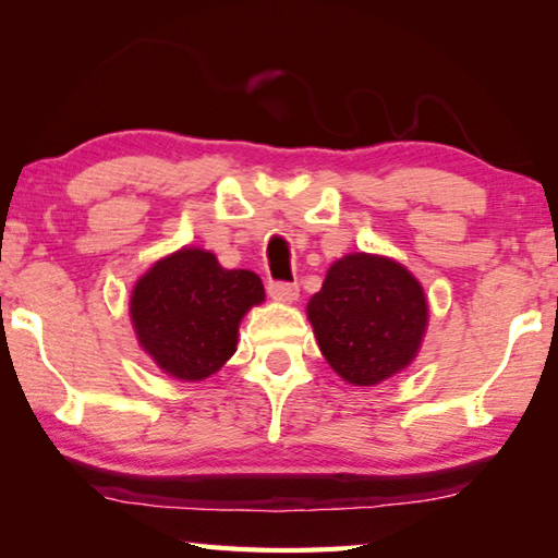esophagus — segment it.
<instances>
[{"mask_svg":"<svg viewBox=\"0 0 558 558\" xmlns=\"http://www.w3.org/2000/svg\"><path fill=\"white\" fill-rule=\"evenodd\" d=\"M268 295L278 302H286V305H292L300 295V288L295 282H270Z\"/></svg>","mask_w":558,"mask_h":558,"instance_id":"34e87169","label":"esophagus"}]
</instances>
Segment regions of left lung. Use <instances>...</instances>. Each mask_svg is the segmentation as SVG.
Masks as SVG:
<instances>
[{"mask_svg": "<svg viewBox=\"0 0 558 558\" xmlns=\"http://www.w3.org/2000/svg\"><path fill=\"white\" fill-rule=\"evenodd\" d=\"M307 319L319 352L347 384L376 386L418 356L428 300L399 260L347 253L310 298Z\"/></svg>", "mask_w": 558, "mask_h": 558, "instance_id": "1", "label": "left lung"}]
</instances>
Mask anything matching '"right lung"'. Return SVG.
Here are the masks:
<instances>
[{
    "label": "right lung",
    "mask_w": 558,
    "mask_h": 558,
    "mask_svg": "<svg viewBox=\"0 0 558 558\" xmlns=\"http://www.w3.org/2000/svg\"><path fill=\"white\" fill-rule=\"evenodd\" d=\"M266 300L253 270H226L211 251L184 245L159 258L130 295L137 344L165 374L204 381L229 362L239 327Z\"/></svg>",
    "instance_id": "obj_1"
}]
</instances>
